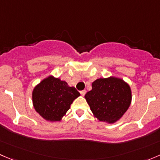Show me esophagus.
I'll list each match as a JSON object with an SVG mask.
<instances>
[{"label":"esophagus","instance_id":"1","mask_svg":"<svg viewBox=\"0 0 160 160\" xmlns=\"http://www.w3.org/2000/svg\"><path fill=\"white\" fill-rule=\"evenodd\" d=\"M80 93L82 96H84V95H85V93H86V91H85V90H82V91L80 92Z\"/></svg>","mask_w":160,"mask_h":160}]
</instances>
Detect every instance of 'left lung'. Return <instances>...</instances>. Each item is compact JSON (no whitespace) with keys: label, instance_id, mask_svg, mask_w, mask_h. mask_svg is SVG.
I'll return each mask as SVG.
<instances>
[{"label":"left lung","instance_id":"left-lung-1","mask_svg":"<svg viewBox=\"0 0 160 160\" xmlns=\"http://www.w3.org/2000/svg\"><path fill=\"white\" fill-rule=\"evenodd\" d=\"M85 98L97 119L112 124L129 108L132 91L124 80L110 76L94 81L92 90L85 94Z\"/></svg>","mask_w":160,"mask_h":160}]
</instances>
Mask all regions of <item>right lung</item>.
Here are the masks:
<instances>
[{"label":"right lung","instance_id":"right-lung-1","mask_svg":"<svg viewBox=\"0 0 160 160\" xmlns=\"http://www.w3.org/2000/svg\"><path fill=\"white\" fill-rule=\"evenodd\" d=\"M80 93L66 82L49 75L41 81L32 91V102L35 111L46 121L59 122L70 108Z\"/></svg>","mask_w":160,"mask_h":160}]
</instances>
